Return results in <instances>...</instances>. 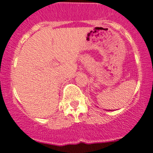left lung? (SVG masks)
<instances>
[{"instance_id":"1","label":"left lung","mask_w":153,"mask_h":153,"mask_svg":"<svg viewBox=\"0 0 153 153\" xmlns=\"http://www.w3.org/2000/svg\"><path fill=\"white\" fill-rule=\"evenodd\" d=\"M110 111H111V110H110Z\"/></svg>"}]
</instances>
